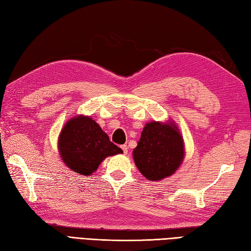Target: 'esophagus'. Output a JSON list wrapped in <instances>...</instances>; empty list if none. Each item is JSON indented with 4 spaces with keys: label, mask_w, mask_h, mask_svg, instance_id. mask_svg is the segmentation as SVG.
<instances>
[{
    "label": "esophagus",
    "mask_w": 251,
    "mask_h": 251,
    "mask_svg": "<svg viewBox=\"0 0 251 251\" xmlns=\"http://www.w3.org/2000/svg\"><path fill=\"white\" fill-rule=\"evenodd\" d=\"M121 149H122V151H124L125 154L127 153V146L126 145H122L121 146Z\"/></svg>",
    "instance_id": "obj_1"
}]
</instances>
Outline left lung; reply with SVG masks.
<instances>
[{"label": "left lung", "mask_w": 251, "mask_h": 251, "mask_svg": "<svg viewBox=\"0 0 251 251\" xmlns=\"http://www.w3.org/2000/svg\"><path fill=\"white\" fill-rule=\"evenodd\" d=\"M184 156L183 139L172 125L149 122L144 127L138 145L133 150L136 166L144 176L160 181L179 168Z\"/></svg>", "instance_id": "8db88e82"}]
</instances>
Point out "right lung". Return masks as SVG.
<instances>
[{"label":"right lung","mask_w":251,"mask_h":251,"mask_svg":"<svg viewBox=\"0 0 251 251\" xmlns=\"http://www.w3.org/2000/svg\"><path fill=\"white\" fill-rule=\"evenodd\" d=\"M58 147L64 163L83 176L95 173L106 156L122 152L95 120L83 116L67 122L59 135Z\"/></svg>","instance_id":"obj_1"}]
</instances>
